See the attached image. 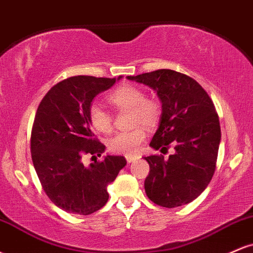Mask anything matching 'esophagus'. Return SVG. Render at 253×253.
I'll list each match as a JSON object with an SVG mask.
<instances>
[{"mask_svg":"<svg viewBox=\"0 0 253 253\" xmlns=\"http://www.w3.org/2000/svg\"><path fill=\"white\" fill-rule=\"evenodd\" d=\"M136 159H138V157H136V156H127V157H126L127 163H132V162L136 161Z\"/></svg>","mask_w":253,"mask_h":253,"instance_id":"obj_1","label":"esophagus"}]
</instances>
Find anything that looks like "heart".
Wrapping results in <instances>:
<instances>
[{
    "label": "heart",
    "instance_id": "b5f03b06",
    "mask_svg": "<svg viewBox=\"0 0 253 253\" xmlns=\"http://www.w3.org/2000/svg\"><path fill=\"white\" fill-rule=\"evenodd\" d=\"M109 103L118 109L132 112L133 126H145L153 128L161 119V103L152 97H146L143 89L130 84H125L113 90L108 95ZM89 123L100 133H110L113 128L112 117L100 104L92 103L88 110ZM146 139V133L141 127L129 132H121L107 141V147L112 153L123 156H133L138 152L140 145Z\"/></svg>",
    "mask_w": 253,
    "mask_h": 253
}]
</instances>
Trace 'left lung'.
<instances>
[{"label":"left lung","instance_id":"1","mask_svg":"<svg viewBox=\"0 0 253 253\" xmlns=\"http://www.w3.org/2000/svg\"><path fill=\"white\" fill-rule=\"evenodd\" d=\"M127 78L156 90L162 101L161 124L150 146L162 152L175 150L168 159L163 155L145 157L150 165L147 197L165 208L194 201L216 168L221 130L213 101L194 78L169 69Z\"/></svg>","mask_w":253,"mask_h":253}]
</instances>
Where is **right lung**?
Instances as JSON below:
<instances>
[{"instance_id": "1", "label": "right lung", "mask_w": 253, "mask_h": 253, "mask_svg": "<svg viewBox=\"0 0 253 253\" xmlns=\"http://www.w3.org/2000/svg\"><path fill=\"white\" fill-rule=\"evenodd\" d=\"M115 82L69 77L52 86L37 109L31 133L34 169L48 199L68 213L89 215L101 210L109 197L107 185L126 165L123 156H106L89 168L82 163L85 155L104 151L91 130L88 110L94 97Z\"/></svg>"}]
</instances>
